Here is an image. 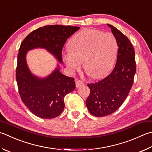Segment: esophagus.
Listing matches in <instances>:
<instances>
[{
  "instance_id": "obj_1",
  "label": "esophagus",
  "mask_w": 152,
  "mask_h": 152,
  "mask_svg": "<svg viewBox=\"0 0 152 152\" xmlns=\"http://www.w3.org/2000/svg\"><path fill=\"white\" fill-rule=\"evenodd\" d=\"M83 84H84V82H82L81 80H76V87H79L80 86H82Z\"/></svg>"
}]
</instances>
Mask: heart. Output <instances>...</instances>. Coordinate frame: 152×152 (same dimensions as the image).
<instances>
[{
    "label": "heart",
    "instance_id": "obj_1",
    "mask_svg": "<svg viewBox=\"0 0 152 152\" xmlns=\"http://www.w3.org/2000/svg\"><path fill=\"white\" fill-rule=\"evenodd\" d=\"M69 50L63 59L71 72L84 68L92 78H100L112 70L116 58L118 45L110 32L85 29L74 35L69 42Z\"/></svg>",
    "mask_w": 152,
    "mask_h": 152
}]
</instances>
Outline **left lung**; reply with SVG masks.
Segmentation results:
<instances>
[{"instance_id": "left-lung-1", "label": "left lung", "mask_w": 152, "mask_h": 152, "mask_svg": "<svg viewBox=\"0 0 152 152\" xmlns=\"http://www.w3.org/2000/svg\"><path fill=\"white\" fill-rule=\"evenodd\" d=\"M118 45V58L114 70L106 78L88 84L90 90L86 104L91 114L96 117L110 115L122 106L134 83L136 72L135 51L128 38L107 24Z\"/></svg>"}]
</instances>
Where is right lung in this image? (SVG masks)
Segmentation results:
<instances>
[{"mask_svg":"<svg viewBox=\"0 0 152 152\" xmlns=\"http://www.w3.org/2000/svg\"><path fill=\"white\" fill-rule=\"evenodd\" d=\"M79 29L72 26H45L30 32L21 43L16 69L18 92L23 102L38 117L51 119L58 116L64 108L65 96L72 92L76 85L74 78L60 72L59 66L46 78L33 75L26 64L27 51L45 48L62 63L63 46Z\"/></svg>","mask_w":152,"mask_h":152,"instance_id":"add662e5","label":"right lung"}]
</instances>
